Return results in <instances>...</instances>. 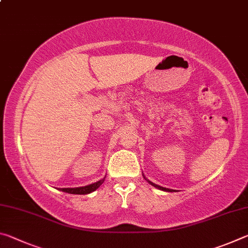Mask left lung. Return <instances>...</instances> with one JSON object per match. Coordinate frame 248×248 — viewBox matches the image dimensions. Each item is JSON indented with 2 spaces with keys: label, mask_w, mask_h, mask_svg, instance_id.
Listing matches in <instances>:
<instances>
[{
  "label": "left lung",
  "mask_w": 248,
  "mask_h": 248,
  "mask_svg": "<svg viewBox=\"0 0 248 248\" xmlns=\"http://www.w3.org/2000/svg\"><path fill=\"white\" fill-rule=\"evenodd\" d=\"M143 178L146 180V182H148L150 185H152L153 187H155V188H157V189H159V190H163V191H169V192H174L175 190L174 189H170V188H165V187H162V186H158V185H156V184H154V183H152V182H150L149 179H146L145 178V176L143 175Z\"/></svg>",
  "instance_id": "obj_1"
}]
</instances>
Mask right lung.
<instances>
[{
  "label": "right lung",
  "mask_w": 248,
  "mask_h": 248,
  "mask_svg": "<svg viewBox=\"0 0 248 248\" xmlns=\"http://www.w3.org/2000/svg\"><path fill=\"white\" fill-rule=\"evenodd\" d=\"M105 178H106V176H105V177L100 180H98V182L93 183L91 185H87V186L75 187V188H59V190H61L63 192H68V194H73V195H87V194H91V192H93L97 189L100 185L104 183Z\"/></svg>",
  "instance_id": "1"
}]
</instances>
